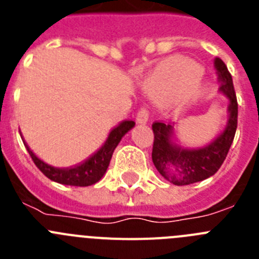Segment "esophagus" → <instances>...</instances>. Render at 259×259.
<instances>
[{"mask_svg": "<svg viewBox=\"0 0 259 259\" xmlns=\"http://www.w3.org/2000/svg\"><path fill=\"white\" fill-rule=\"evenodd\" d=\"M137 122L141 123V124H145L148 123V119H149V110L146 106H141V109L139 110V113H137Z\"/></svg>", "mask_w": 259, "mask_h": 259, "instance_id": "34e87169", "label": "esophagus"}]
</instances>
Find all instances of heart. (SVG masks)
I'll use <instances>...</instances> for the list:
<instances>
[{"mask_svg": "<svg viewBox=\"0 0 259 259\" xmlns=\"http://www.w3.org/2000/svg\"><path fill=\"white\" fill-rule=\"evenodd\" d=\"M200 70L191 61L182 58L171 59L149 83V88L158 97L167 98L178 93L185 85L188 93L193 92L198 84Z\"/></svg>", "mask_w": 259, "mask_h": 259, "instance_id": "b5f03b06", "label": "heart"}]
</instances>
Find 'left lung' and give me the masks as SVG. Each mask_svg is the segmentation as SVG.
I'll return each instance as SVG.
<instances>
[{
	"mask_svg": "<svg viewBox=\"0 0 259 259\" xmlns=\"http://www.w3.org/2000/svg\"><path fill=\"white\" fill-rule=\"evenodd\" d=\"M215 67L218 70L221 92L230 98V120L227 128L217 140L202 149H183L171 144L172 125L164 124L163 122H154L152 124L154 134L153 163L164 179L170 180L175 185L193 184L214 175L223 164L236 134L239 110L232 76L221 58L215 59Z\"/></svg>",
	"mask_w": 259,
	"mask_h": 259,
	"instance_id": "obj_1",
	"label": "left lung"
}]
</instances>
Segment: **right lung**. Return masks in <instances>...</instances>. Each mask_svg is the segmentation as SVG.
<instances>
[{"mask_svg": "<svg viewBox=\"0 0 259 259\" xmlns=\"http://www.w3.org/2000/svg\"><path fill=\"white\" fill-rule=\"evenodd\" d=\"M134 125V120H124V122H122L119 125H116L113 131L109 134V137L106 139L104 145L95 154L91 155L88 159H85L81 163L76 164L74 167H67V168H58V167H53L50 164L45 163L44 161H41L40 158H37L32 153V150L29 149L24 141L23 143L26 145L27 150H28L29 155H31L32 161L36 164V167L47 178H49L50 180L65 185L88 187V185H92L95 183H97L104 176V174L107 170V167H109L111 155H113L114 150L118 146L119 141L122 140V137Z\"/></svg>", "mask_w": 259, "mask_h": 259, "instance_id": "right-lung-1", "label": "right lung"}]
</instances>
